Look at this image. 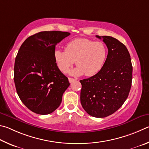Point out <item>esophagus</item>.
<instances>
[{
    "label": "esophagus",
    "mask_w": 149,
    "mask_h": 149,
    "mask_svg": "<svg viewBox=\"0 0 149 149\" xmlns=\"http://www.w3.org/2000/svg\"><path fill=\"white\" fill-rule=\"evenodd\" d=\"M74 80H75V79H72V78H70V77H69V82H70V83L72 82L73 81H74Z\"/></svg>",
    "instance_id": "obj_1"
}]
</instances>
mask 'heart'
I'll return each instance as SVG.
<instances>
[{
	"label": "heart",
	"mask_w": 149,
	"mask_h": 149,
	"mask_svg": "<svg viewBox=\"0 0 149 149\" xmlns=\"http://www.w3.org/2000/svg\"><path fill=\"white\" fill-rule=\"evenodd\" d=\"M107 56V49L101 42L87 38H76L68 42L65 50L56 49L54 56L57 67L66 72L74 63L77 66L69 72L70 74L91 77L102 69Z\"/></svg>",
	"instance_id": "b5f03b06"
}]
</instances>
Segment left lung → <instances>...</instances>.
<instances>
[{
  "label": "left lung",
  "instance_id": "8db88e82",
  "mask_svg": "<svg viewBox=\"0 0 149 149\" xmlns=\"http://www.w3.org/2000/svg\"><path fill=\"white\" fill-rule=\"evenodd\" d=\"M108 48V55L100 72L80 80L82 84L80 102L90 116H108L123 105L132 86V65L124 44L109 36H98Z\"/></svg>",
  "mask_w": 149,
  "mask_h": 149
}]
</instances>
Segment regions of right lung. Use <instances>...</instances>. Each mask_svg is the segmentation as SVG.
Returning a JSON list of instances; mask_svg holds the SVG:
<instances>
[{
  "instance_id": "add662e5",
  "label": "right lung",
  "mask_w": 149,
  "mask_h": 149,
  "mask_svg": "<svg viewBox=\"0 0 149 149\" xmlns=\"http://www.w3.org/2000/svg\"><path fill=\"white\" fill-rule=\"evenodd\" d=\"M69 35L68 32L42 31L28 37L18 51L14 64L15 88L23 103L36 114L53 113L69 86L54 56L56 44Z\"/></svg>"
}]
</instances>
